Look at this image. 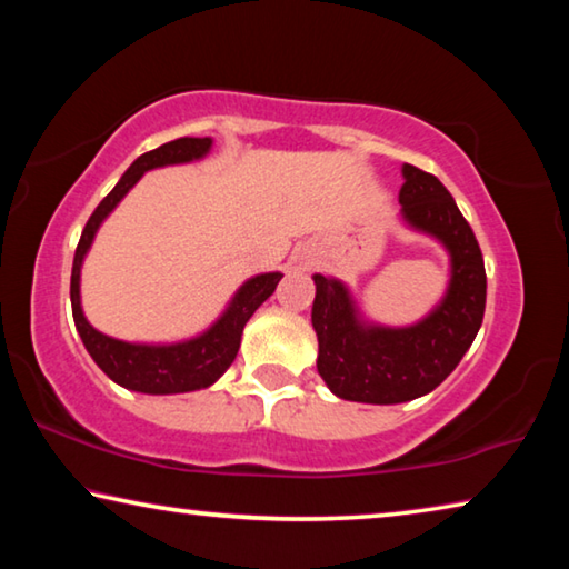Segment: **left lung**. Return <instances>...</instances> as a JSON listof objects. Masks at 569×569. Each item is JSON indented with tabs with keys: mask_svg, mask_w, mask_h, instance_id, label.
Segmentation results:
<instances>
[{
	"mask_svg": "<svg viewBox=\"0 0 569 569\" xmlns=\"http://www.w3.org/2000/svg\"><path fill=\"white\" fill-rule=\"evenodd\" d=\"M401 178V223L445 248L447 288L419 321L387 326L363 313L341 278L313 273L316 369L331 393L346 401L403 403L435 391L457 369L485 319V258L455 198L439 178L407 162Z\"/></svg>",
	"mask_w": 569,
	"mask_h": 569,
	"instance_id": "obj_1",
	"label": "left lung"
}]
</instances>
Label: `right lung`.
Here are the masks:
<instances>
[{
    "label": "right lung",
    "instance_id": "obj_1",
    "mask_svg": "<svg viewBox=\"0 0 569 569\" xmlns=\"http://www.w3.org/2000/svg\"><path fill=\"white\" fill-rule=\"evenodd\" d=\"M210 150H213V138H178L140 156L124 170V176L110 190V196L94 208L88 226L82 230L80 243H77L70 281L77 333H80L92 361L122 389L166 397V393H188L213 387L228 371V366L233 363L248 319L276 291L278 281L283 278L281 271L250 276L248 281L238 286V291L230 296V301L208 329L178 341H122L94 329L88 316H84L80 293L82 263L90 253L100 226L120 206V200L138 186L146 172L168 166H188V162L208 158Z\"/></svg>",
    "mask_w": 569,
    "mask_h": 569
}]
</instances>
